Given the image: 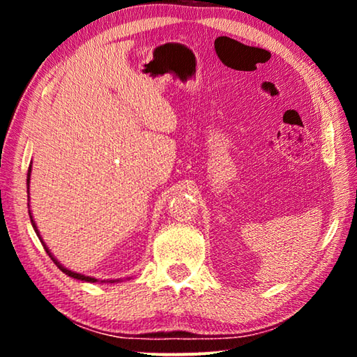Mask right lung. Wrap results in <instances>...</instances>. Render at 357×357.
I'll list each match as a JSON object with an SVG mask.
<instances>
[{"label": "right lung", "mask_w": 357, "mask_h": 357, "mask_svg": "<svg viewBox=\"0 0 357 357\" xmlns=\"http://www.w3.org/2000/svg\"><path fill=\"white\" fill-rule=\"evenodd\" d=\"M29 176H31V165H29V168H28V178H26V183H28V187H29ZM28 195H29V190H28ZM28 200H29V197H28ZM28 208H29V203H28ZM28 213H29V209H28ZM29 219H31V225H33V228H34V231H36V234H38V238L40 239V243H42V245H44V249H45V252L48 253V257H50L52 259H53V263H55L59 269L63 271V273L66 274V275H69V277H72V279H77V280H83V282H91V283H96V282H99L98 279H94V277H88V275H83V274H77V273H74V271H69L68 268H64V266L58 261V259L52 255V252L48 250V247L45 245V243L44 241H42V238H40V234H39V229H38V227H36V223H34V220H33V215H31V213H29ZM100 282H110V283H113V282H118V280H100Z\"/></svg>", "instance_id": "obj_1"}]
</instances>
